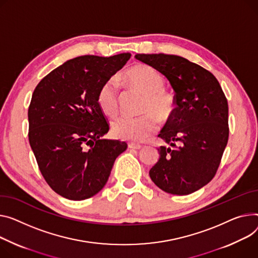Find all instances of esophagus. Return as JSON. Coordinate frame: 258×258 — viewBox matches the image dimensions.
Here are the masks:
<instances>
[{"instance_id":"esophagus-1","label":"esophagus","mask_w":258,"mask_h":258,"mask_svg":"<svg viewBox=\"0 0 258 258\" xmlns=\"http://www.w3.org/2000/svg\"><path fill=\"white\" fill-rule=\"evenodd\" d=\"M128 148H132V149H141L142 146L139 145V144H135V143H128Z\"/></svg>"}]
</instances>
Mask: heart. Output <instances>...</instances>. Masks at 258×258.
Instances as JSON below:
<instances>
[{
    "instance_id": "heart-1",
    "label": "heart",
    "mask_w": 258,
    "mask_h": 258,
    "mask_svg": "<svg viewBox=\"0 0 258 258\" xmlns=\"http://www.w3.org/2000/svg\"><path fill=\"white\" fill-rule=\"evenodd\" d=\"M123 80L133 88L145 94L141 111L137 117L120 116L111 123L112 134L118 139L131 142H142L156 133L158 119L166 122L175 112V97L164 89L162 75L146 64L135 65L123 75ZM119 83L115 77L107 79L99 87L96 101L99 109L108 116L118 112Z\"/></svg>"
}]
</instances>
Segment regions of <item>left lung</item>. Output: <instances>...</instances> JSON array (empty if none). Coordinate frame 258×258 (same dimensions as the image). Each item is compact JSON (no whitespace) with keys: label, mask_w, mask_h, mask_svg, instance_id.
Masks as SVG:
<instances>
[{"label":"left lung","mask_w":258,"mask_h":258,"mask_svg":"<svg viewBox=\"0 0 258 258\" xmlns=\"http://www.w3.org/2000/svg\"><path fill=\"white\" fill-rule=\"evenodd\" d=\"M164 75L175 92V112L159 137L168 147L149 176L161 190L191 194L215 176L228 141V104L218 80L203 67L176 55L137 54Z\"/></svg>","instance_id":"1"}]
</instances>
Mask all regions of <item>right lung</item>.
<instances>
[{
  "label": "right lung",
  "mask_w": 258,
  "mask_h": 258,
  "mask_svg": "<svg viewBox=\"0 0 258 258\" xmlns=\"http://www.w3.org/2000/svg\"><path fill=\"white\" fill-rule=\"evenodd\" d=\"M130 58V53L74 58L45 76L33 92L29 142L45 181L64 198L84 200L97 194L127 147L101 139L109 124L96 95Z\"/></svg>",
  "instance_id": "obj_1"
}]
</instances>
